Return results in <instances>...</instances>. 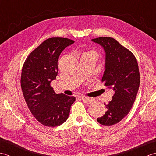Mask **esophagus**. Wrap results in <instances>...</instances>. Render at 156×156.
<instances>
[{
  "label": "esophagus",
  "mask_w": 156,
  "mask_h": 156,
  "mask_svg": "<svg viewBox=\"0 0 156 156\" xmlns=\"http://www.w3.org/2000/svg\"><path fill=\"white\" fill-rule=\"evenodd\" d=\"M80 98L82 99V101H83V102L86 104H90V103H91V102H93V99L90 98L82 97H80Z\"/></svg>",
  "instance_id": "esophagus-1"
}]
</instances>
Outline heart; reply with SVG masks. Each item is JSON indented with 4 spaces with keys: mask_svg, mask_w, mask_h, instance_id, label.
<instances>
[{
    "mask_svg": "<svg viewBox=\"0 0 156 156\" xmlns=\"http://www.w3.org/2000/svg\"><path fill=\"white\" fill-rule=\"evenodd\" d=\"M88 53H93V54H95L94 51H90V52H88Z\"/></svg>",
    "mask_w": 156,
    "mask_h": 156,
    "instance_id": "1",
    "label": "heart"
}]
</instances>
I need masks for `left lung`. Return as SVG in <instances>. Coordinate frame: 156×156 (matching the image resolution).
I'll use <instances>...</instances> for the list:
<instances>
[{"mask_svg": "<svg viewBox=\"0 0 156 156\" xmlns=\"http://www.w3.org/2000/svg\"><path fill=\"white\" fill-rule=\"evenodd\" d=\"M103 48L105 66L102 82L114 94L107 105V111L97 121L102 125L118 123L127 115L135 102L140 87V74L135 55L116 39L100 37L92 39Z\"/></svg>", "mask_w": 156, "mask_h": 156, "instance_id": "1", "label": "left lung"}]
</instances>
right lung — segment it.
<instances>
[{
    "label": "right lung",
    "instance_id": "1",
    "mask_svg": "<svg viewBox=\"0 0 156 156\" xmlns=\"http://www.w3.org/2000/svg\"><path fill=\"white\" fill-rule=\"evenodd\" d=\"M74 41L68 38L46 39L25 59L21 86L26 103L37 120L47 127L59 126L67 120L74 97L56 94L51 82L58 75V61L64 49Z\"/></svg>",
    "mask_w": 156,
    "mask_h": 156
}]
</instances>
